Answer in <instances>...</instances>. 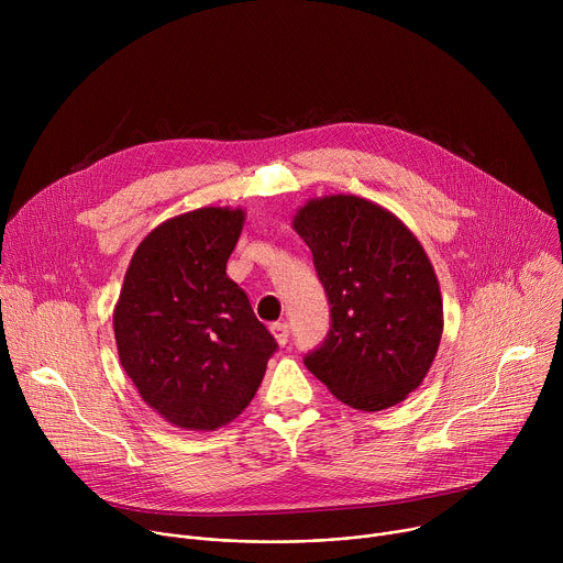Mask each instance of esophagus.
<instances>
[{"label": "esophagus", "instance_id": "obj_1", "mask_svg": "<svg viewBox=\"0 0 563 563\" xmlns=\"http://www.w3.org/2000/svg\"><path fill=\"white\" fill-rule=\"evenodd\" d=\"M269 332H272V336L276 339L278 345H285L287 339H289V330H287L285 323H274V325H269Z\"/></svg>", "mask_w": 563, "mask_h": 563}]
</instances>
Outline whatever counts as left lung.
I'll use <instances>...</instances> for the list:
<instances>
[{"label":"left lung","mask_w":563,"mask_h":563,"mask_svg":"<svg viewBox=\"0 0 563 563\" xmlns=\"http://www.w3.org/2000/svg\"><path fill=\"white\" fill-rule=\"evenodd\" d=\"M294 231L313 254L332 305L325 343L307 369L345 406L387 410L428 376L443 334V300L419 238L358 196L307 200Z\"/></svg>","instance_id":"obj_1"}]
</instances>
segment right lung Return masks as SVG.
Segmentation results:
<instances>
[{"mask_svg": "<svg viewBox=\"0 0 563 563\" xmlns=\"http://www.w3.org/2000/svg\"><path fill=\"white\" fill-rule=\"evenodd\" d=\"M240 207H200L151 229L113 309L120 363L167 423L211 432L252 404L276 352L247 294L227 276Z\"/></svg>", "mask_w": 563, "mask_h": 563, "instance_id": "obj_1", "label": "right lung"}]
</instances>
